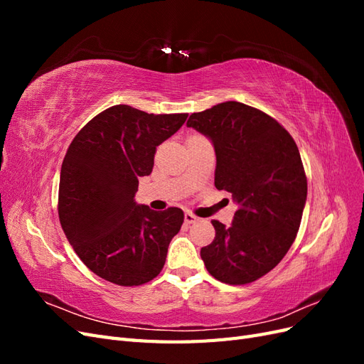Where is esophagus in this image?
<instances>
[{"label":"esophagus","mask_w":364,"mask_h":364,"mask_svg":"<svg viewBox=\"0 0 364 364\" xmlns=\"http://www.w3.org/2000/svg\"><path fill=\"white\" fill-rule=\"evenodd\" d=\"M185 223L186 225H191V223H196L197 222V220H199V218H197L194 214H191V213H185Z\"/></svg>","instance_id":"1"}]
</instances>
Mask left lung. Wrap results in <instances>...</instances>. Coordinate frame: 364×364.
<instances>
[{
    "label": "left lung",
    "instance_id": "obj_1",
    "mask_svg": "<svg viewBox=\"0 0 364 364\" xmlns=\"http://www.w3.org/2000/svg\"><path fill=\"white\" fill-rule=\"evenodd\" d=\"M186 126L211 139L215 188L238 205L232 225L213 220L215 238L202 247L206 270L230 285L277 267L299 230L306 176L294 139L277 119L240 102L191 114Z\"/></svg>",
    "mask_w": 364,
    "mask_h": 364
}]
</instances>
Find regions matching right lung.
Masks as SVG:
<instances>
[{
  "instance_id": "right-lung-1",
  "label": "right lung",
  "mask_w": 364,
  "mask_h": 364,
  "mask_svg": "<svg viewBox=\"0 0 364 364\" xmlns=\"http://www.w3.org/2000/svg\"><path fill=\"white\" fill-rule=\"evenodd\" d=\"M188 114H147L117 105L94 117L62 162L59 220L85 266L123 287L156 278L183 213L135 202L138 179L153 170L156 147Z\"/></svg>"
}]
</instances>
